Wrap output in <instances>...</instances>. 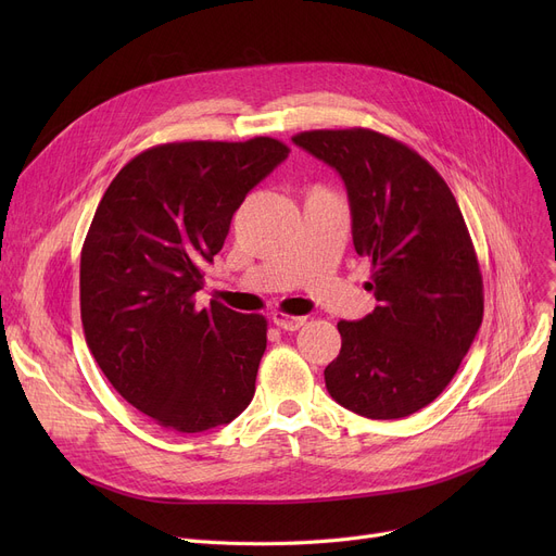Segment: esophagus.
I'll list each match as a JSON object with an SVG mask.
<instances>
[{"label": "esophagus", "instance_id": "obj_1", "mask_svg": "<svg viewBox=\"0 0 556 556\" xmlns=\"http://www.w3.org/2000/svg\"><path fill=\"white\" fill-rule=\"evenodd\" d=\"M273 323H275L279 329H283V331H298L300 327H304L306 317H302V315H288V313H283V311H275V313H273Z\"/></svg>", "mask_w": 556, "mask_h": 556}]
</instances>
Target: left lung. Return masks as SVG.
<instances>
[{"instance_id":"8db88e82","label":"left lung","mask_w":556,"mask_h":556,"mask_svg":"<svg viewBox=\"0 0 556 556\" xmlns=\"http://www.w3.org/2000/svg\"><path fill=\"white\" fill-rule=\"evenodd\" d=\"M293 141L342 175L378 302L358 323H338L327 390L367 419L413 415L446 390L482 325L469 227L442 175L410 146L369 128L306 130Z\"/></svg>"}]
</instances>
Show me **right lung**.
Here are the masks:
<instances>
[{
    "instance_id": "1",
    "label": "right lung",
    "mask_w": 556,
    "mask_h": 556,
    "mask_svg": "<svg viewBox=\"0 0 556 556\" xmlns=\"http://www.w3.org/2000/svg\"><path fill=\"white\" fill-rule=\"evenodd\" d=\"M288 153L273 137L160 143L99 202L80 250L85 340L112 388L162 428L229 424L254 396L266 317L198 308L195 293L233 212Z\"/></svg>"
}]
</instances>
